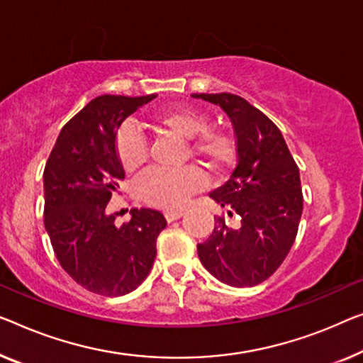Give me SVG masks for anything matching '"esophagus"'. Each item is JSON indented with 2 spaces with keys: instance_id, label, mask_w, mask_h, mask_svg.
I'll return each instance as SVG.
<instances>
[{
  "instance_id": "1",
  "label": "esophagus",
  "mask_w": 363,
  "mask_h": 363,
  "mask_svg": "<svg viewBox=\"0 0 363 363\" xmlns=\"http://www.w3.org/2000/svg\"><path fill=\"white\" fill-rule=\"evenodd\" d=\"M182 215H184L182 210H166V212H164L166 220L169 221V223H171V221H176V220H179Z\"/></svg>"
}]
</instances>
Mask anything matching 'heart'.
Listing matches in <instances>:
<instances>
[{"label": "heart", "mask_w": 363, "mask_h": 363, "mask_svg": "<svg viewBox=\"0 0 363 363\" xmlns=\"http://www.w3.org/2000/svg\"><path fill=\"white\" fill-rule=\"evenodd\" d=\"M151 127L184 140H194L191 151L212 169H221L233 158V140L223 130L207 128L208 121L202 112L191 107L161 109L151 116ZM116 153L121 166L127 172L137 171L148 160V145L143 133L125 123L117 132ZM205 177L196 167L182 171H150L140 181V194L147 202L161 208H179L189 196L200 191Z\"/></svg>", "instance_id": "obj_1"}]
</instances>
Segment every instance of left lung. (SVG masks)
I'll use <instances>...</instances> for the list:
<instances>
[{"label": "left lung", "mask_w": 363, "mask_h": 363, "mask_svg": "<svg viewBox=\"0 0 363 363\" xmlns=\"http://www.w3.org/2000/svg\"><path fill=\"white\" fill-rule=\"evenodd\" d=\"M221 107L236 135L238 163L210 199L238 215L240 226L215 220L207 241L197 245L203 267L231 286H254L269 279L294 245L303 212L300 171L282 132L246 99L230 93L192 94Z\"/></svg>", "instance_id": "1"}]
</instances>
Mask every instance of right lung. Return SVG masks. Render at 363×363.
Here are the masks:
<instances>
[{
	"mask_svg": "<svg viewBox=\"0 0 363 363\" xmlns=\"http://www.w3.org/2000/svg\"><path fill=\"white\" fill-rule=\"evenodd\" d=\"M155 97H96L62 128L43 171V223L55 256L74 282L97 295L137 289L166 228L158 210L133 208L128 223L116 226L106 208L125 177L116 153L118 128Z\"/></svg>",
	"mask_w": 363,
	"mask_h": 363,
	"instance_id": "obj_1",
	"label": "right lung"
}]
</instances>
